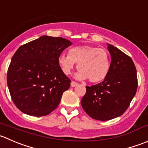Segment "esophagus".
Returning <instances> with one entry per match:
<instances>
[{"label":"esophagus","instance_id":"esophagus-1","mask_svg":"<svg viewBox=\"0 0 148 148\" xmlns=\"http://www.w3.org/2000/svg\"><path fill=\"white\" fill-rule=\"evenodd\" d=\"M78 83H77V82H74V81H72V82H71V87H76V86H77V85H78Z\"/></svg>","mask_w":148,"mask_h":148}]
</instances>
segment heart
I'll list each match as a JSON object with an SVG mask.
<instances>
[{"label":"heart","instance_id":"1","mask_svg":"<svg viewBox=\"0 0 148 148\" xmlns=\"http://www.w3.org/2000/svg\"><path fill=\"white\" fill-rule=\"evenodd\" d=\"M77 64L78 79H88L92 83L100 82L106 79L110 69V57L107 51L98 47L80 45L70 48L69 54L58 57V64L65 74H70Z\"/></svg>","mask_w":148,"mask_h":148}]
</instances>
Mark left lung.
<instances>
[{
  "label": "left lung",
  "mask_w": 148,
  "mask_h": 148,
  "mask_svg": "<svg viewBox=\"0 0 148 148\" xmlns=\"http://www.w3.org/2000/svg\"><path fill=\"white\" fill-rule=\"evenodd\" d=\"M111 57L108 74L104 80L86 87L81 105L88 116L108 121L125 112L137 89V70L132 59L114 45L108 44Z\"/></svg>",
  "instance_id": "8db88e82"
}]
</instances>
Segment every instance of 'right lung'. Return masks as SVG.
<instances>
[{"label":"right lung","mask_w":148,"mask_h":148,"mask_svg":"<svg viewBox=\"0 0 148 148\" xmlns=\"http://www.w3.org/2000/svg\"><path fill=\"white\" fill-rule=\"evenodd\" d=\"M71 42L41 36L21 45L11 58L7 84L15 106L24 114L42 116L59 105L71 80L58 64V57Z\"/></svg>","instance_id":"add662e5"}]
</instances>
